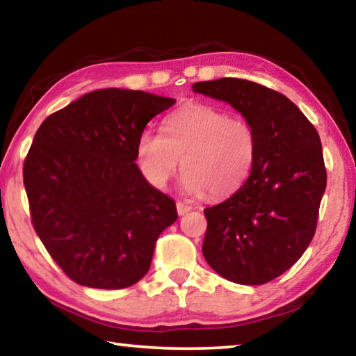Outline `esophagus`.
Listing matches in <instances>:
<instances>
[{
	"instance_id": "34e87169",
	"label": "esophagus",
	"mask_w": 356,
	"mask_h": 356,
	"mask_svg": "<svg viewBox=\"0 0 356 356\" xmlns=\"http://www.w3.org/2000/svg\"><path fill=\"white\" fill-rule=\"evenodd\" d=\"M177 213L179 215H185V213H188L190 210H191V206L188 202H184V201H177Z\"/></svg>"
}]
</instances>
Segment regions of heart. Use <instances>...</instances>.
<instances>
[{
    "label": "heart",
    "mask_w": 356,
    "mask_h": 356,
    "mask_svg": "<svg viewBox=\"0 0 356 356\" xmlns=\"http://www.w3.org/2000/svg\"><path fill=\"white\" fill-rule=\"evenodd\" d=\"M138 159L150 184L166 185L182 159L184 188L191 195L225 197L250 177L257 155V135L248 120L220 108L191 104L165 119L163 134L144 130Z\"/></svg>",
    "instance_id": "1"
}]
</instances>
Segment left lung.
<instances>
[{
  "label": "left lung",
  "mask_w": 356,
  "mask_h": 356,
  "mask_svg": "<svg viewBox=\"0 0 356 356\" xmlns=\"http://www.w3.org/2000/svg\"><path fill=\"white\" fill-rule=\"evenodd\" d=\"M193 92L236 108L257 135L246 182L226 201L204 209L202 254L222 278L265 284L291 268L316 234L327 188L321 138L293 102L254 81L220 78L195 83Z\"/></svg>",
  "instance_id": "left-lung-1"
}]
</instances>
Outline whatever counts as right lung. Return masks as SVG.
Returning a JSON list of instances; mask_svg holds the SVG:
<instances>
[{"label": "right lung", "instance_id": "right-lung-1", "mask_svg": "<svg viewBox=\"0 0 356 356\" xmlns=\"http://www.w3.org/2000/svg\"><path fill=\"white\" fill-rule=\"evenodd\" d=\"M176 100L108 88L53 113L23 165L34 231L76 284L125 289L147 273L155 242L177 220L170 196L135 163L138 138Z\"/></svg>", "mask_w": 356, "mask_h": 356}]
</instances>
